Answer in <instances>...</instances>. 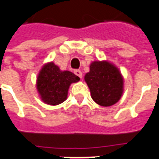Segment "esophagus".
Instances as JSON below:
<instances>
[{
    "mask_svg": "<svg viewBox=\"0 0 159 159\" xmlns=\"http://www.w3.org/2000/svg\"><path fill=\"white\" fill-rule=\"evenodd\" d=\"M74 73L76 75H77V77H79L80 78H82V72H81V71H80V70H75L74 71Z\"/></svg>",
    "mask_w": 159,
    "mask_h": 159,
    "instance_id": "34e87169",
    "label": "esophagus"
}]
</instances>
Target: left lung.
<instances>
[{
    "label": "left lung",
    "instance_id": "left-lung-1",
    "mask_svg": "<svg viewBox=\"0 0 159 159\" xmlns=\"http://www.w3.org/2000/svg\"><path fill=\"white\" fill-rule=\"evenodd\" d=\"M84 79L92 98L100 106L116 104L123 94V77L118 68L107 61L92 62Z\"/></svg>",
    "mask_w": 159,
    "mask_h": 159
}]
</instances>
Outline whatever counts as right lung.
<instances>
[{"instance_id":"add662e5","label":"right lung","mask_w":159,"mask_h":159,"mask_svg":"<svg viewBox=\"0 0 159 159\" xmlns=\"http://www.w3.org/2000/svg\"><path fill=\"white\" fill-rule=\"evenodd\" d=\"M80 80L69 71H61L53 62L42 67L37 77V90L41 100L51 106L61 104L67 99L70 85Z\"/></svg>"}]
</instances>
